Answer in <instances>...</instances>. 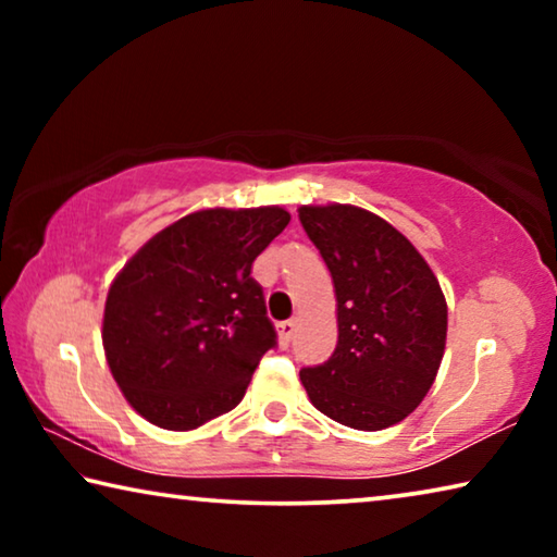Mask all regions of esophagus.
Listing matches in <instances>:
<instances>
[{"mask_svg":"<svg viewBox=\"0 0 557 557\" xmlns=\"http://www.w3.org/2000/svg\"><path fill=\"white\" fill-rule=\"evenodd\" d=\"M277 329H280V344H282V346H289L292 336H295V329H297V324L292 322V319H287V322H282Z\"/></svg>","mask_w":557,"mask_h":557,"instance_id":"obj_1","label":"esophagus"}]
</instances>
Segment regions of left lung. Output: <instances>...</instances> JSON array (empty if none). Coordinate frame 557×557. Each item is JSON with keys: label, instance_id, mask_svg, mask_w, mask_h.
<instances>
[{"label": "left lung", "instance_id": "8db88e82", "mask_svg": "<svg viewBox=\"0 0 557 557\" xmlns=\"http://www.w3.org/2000/svg\"><path fill=\"white\" fill-rule=\"evenodd\" d=\"M301 228L332 272L338 342L299 371L309 400L354 430L408 418L435 383L447 338L437 277L403 233L356 206H301Z\"/></svg>", "mask_w": 557, "mask_h": 557}]
</instances>
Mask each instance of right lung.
<instances>
[{
	"mask_svg": "<svg viewBox=\"0 0 557 557\" xmlns=\"http://www.w3.org/2000/svg\"><path fill=\"white\" fill-rule=\"evenodd\" d=\"M287 223L277 206L196 211L157 233L112 282L108 366L152 425L196 430L243 400L277 346L252 262Z\"/></svg>",
	"mask_w": 557,
	"mask_h": 557,
	"instance_id": "obj_1",
	"label": "right lung"
}]
</instances>
